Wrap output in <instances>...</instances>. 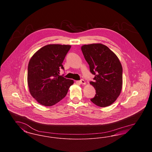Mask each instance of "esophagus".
<instances>
[{
    "instance_id": "obj_1",
    "label": "esophagus",
    "mask_w": 152,
    "mask_h": 152,
    "mask_svg": "<svg viewBox=\"0 0 152 152\" xmlns=\"http://www.w3.org/2000/svg\"><path fill=\"white\" fill-rule=\"evenodd\" d=\"M79 82L80 84H83V85L86 84V81L83 79L80 80Z\"/></svg>"
}]
</instances>
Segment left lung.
<instances>
[{
    "label": "left lung",
    "mask_w": 152,
    "mask_h": 152,
    "mask_svg": "<svg viewBox=\"0 0 152 152\" xmlns=\"http://www.w3.org/2000/svg\"><path fill=\"white\" fill-rule=\"evenodd\" d=\"M81 51L94 75L90 84L96 93L91 101L100 107H106L116 101L123 86V68L117 56L102 44L84 45Z\"/></svg>",
    "instance_id": "obj_1"
}]
</instances>
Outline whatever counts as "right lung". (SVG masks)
<instances>
[{"mask_svg":"<svg viewBox=\"0 0 152 152\" xmlns=\"http://www.w3.org/2000/svg\"><path fill=\"white\" fill-rule=\"evenodd\" d=\"M71 46L48 44L36 52L29 60L27 81L29 92L39 103L52 106L64 98L72 80L59 75Z\"/></svg>","mask_w":152,"mask_h":152,"instance_id":"1","label":"right lung"}]
</instances>
